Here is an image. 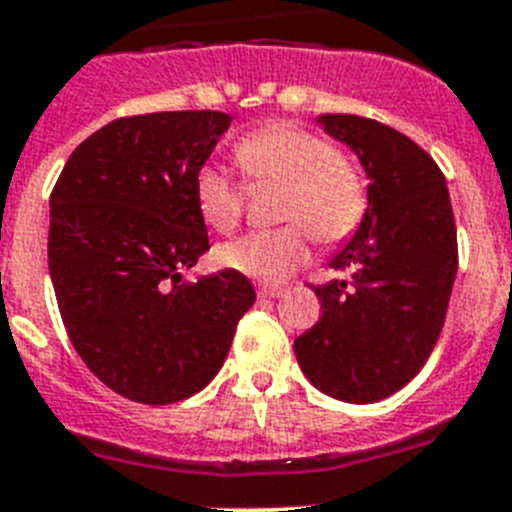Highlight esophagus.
I'll use <instances>...</instances> for the list:
<instances>
[{
    "label": "esophagus",
    "instance_id": "34e87169",
    "mask_svg": "<svg viewBox=\"0 0 512 512\" xmlns=\"http://www.w3.org/2000/svg\"><path fill=\"white\" fill-rule=\"evenodd\" d=\"M284 295V289L279 287H261L259 289V297L261 300H277V297Z\"/></svg>",
    "mask_w": 512,
    "mask_h": 512
}]
</instances>
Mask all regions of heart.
<instances>
[{
	"mask_svg": "<svg viewBox=\"0 0 512 512\" xmlns=\"http://www.w3.org/2000/svg\"><path fill=\"white\" fill-rule=\"evenodd\" d=\"M233 156L251 187L282 189L277 217L289 225L223 243L217 264L225 269L266 284L282 282L310 256V235L338 243L359 228L369 205L364 176L323 135L271 122L238 140ZM194 202L217 233H230L243 215V189L215 166H202L194 176Z\"/></svg>",
	"mask_w": 512,
	"mask_h": 512,
	"instance_id": "1",
	"label": "heart"
}]
</instances>
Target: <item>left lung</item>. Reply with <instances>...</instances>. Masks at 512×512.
Listing matches in <instances>:
<instances>
[{"instance_id": "8db88e82", "label": "left lung", "mask_w": 512, "mask_h": 512, "mask_svg": "<svg viewBox=\"0 0 512 512\" xmlns=\"http://www.w3.org/2000/svg\"><path fill=\"white\" fill-rule=\"evenodd\" d=\"M330 138L359 156L369 187L354 238L318 284L323 318L295 341L300 369L343 402L402 390L441 336L459 269L456 223L441 169L408 135L359 115H320Z\"/></svg>"}]
</instances>
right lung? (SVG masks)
I'll use <instances>...</instances> for the list:
<instances>
[{
  "label": "right lung",
  "instance_id": "right-lung-1",
  "mask_svg": "<svg viewBox=\"0 0 512 512\" xmlns=\"http://www.w3.org/2000/svg\"><path fill=\"white\" fill-rule=\"evenodd\" d=\"M233 117L212 110L112 120L89 135L51 192L48 269L63 325L117 395L169 405L220 372L256 302L225 269L184 282L210 251L194 176Z\"/></svg>",
  "mask_w": 512,
  "mask_h": 512
}]
</instances>
